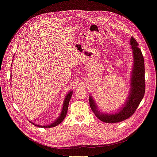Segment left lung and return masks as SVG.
I'll return each mask as SVG.
<instances>
[{
  "instance_id": "left-lung-1",
  "label": "left lung",
  "mask_w": 157,
  "mask_h": 157,
  "mask_svg": "<svg viewBox=\"0 0 157 157\" xmlns=\"http://www.w3.org/2000/svg\"><path fill=\"white\" fill-rule=\"evenodd\" d=\"M130 44L133 50L134 65L131 80L130 93L124 107L120 112L115 114H104L97 110L95 102L89 96V104L96 117L101 121L106 123H117L124 121L131 117L137 109L142 100L145 92V64L141 50L138 47L139 44L133 36L130 39Z\"/></svg>"
}]
</instances>
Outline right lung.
I'll return each mask as SVG.
<instances>
[{
	"label": "right lung",
	"mask_w": 157,
	"mask_h": 157,
	"mask_svg": "<svg viewBox=\"0 0 157 157\" xmlns=\"http://www.w3.org/2000/svg\"><path fill=\"white\" fill-rule=\"evenodd\" d=\"M73 94V92H70L68 93V94H67V96H66L65 99H64V104H63V109L61 111V113L59 116V117H58V119L53 123H52L50 125H38L36 124H35L33 123L32 122V124L35 125V126L39 127H41V128H50V127H53L55 126H57L58 124H59L65 118L66 114H67V112H68V105H69V102L71 98V96Z\"/></svg>",
	"instance_id": "obj_1"
}]
</instances>
